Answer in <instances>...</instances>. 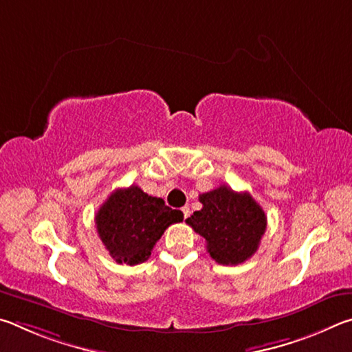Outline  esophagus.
<instances>
[{"label": "esophagus", "mask_w": 352, "mask_h": 352, "mask_svg": "<svg viewBox=\"0 0 352 352\" xmlns=\"http://www.w3.org/2000/svg\"><path fill=\"white\" fill-rule=\"evenodd\" d=\"M181 210H182L184 218H188V217H190V208H188V207H182Z\"/></svg>", "instance_id": "obj_1"}]
</instances>
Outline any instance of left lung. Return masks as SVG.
Instances as JSON below:
<instances>
[{
  "instance_id": "obj_1",
  "label": "left lung",
  "mask_w": 352,
  "mask_h": 352,
  "mask_svg": "<svg viewBox=\"0 0 352 352\" xmlns=\"http://www.w3.org/2000/svg\"><path fill=\"white\" fill-rule=\"evenodd\" d=\"M202 208L186 219L206 239L207 252L218 264L236 266L255 254L266 232L261 206L244 192L219 186L199 195Z\"/></svg>"
}]
</instances>
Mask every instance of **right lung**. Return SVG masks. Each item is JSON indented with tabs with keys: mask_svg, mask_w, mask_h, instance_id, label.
<instances>
[{
	"mask_svg": "<svg viewBox=\"0 0 352 352\" xmlns=\"http://www.w3.org/2000/svg\"><path fill=\"white\" fill-rule=\"evenodd\" d=\"M181 210L146 195L138 186L119 188L108 196L96 214L98 238L119 264H140L151 255L165 229L181 223Z\"/></svg>",
	"mask_w": 352,
	"mask_h": 352,
	"instance_id": "obj_1",
	"label": "right lung"
}]
</instances>
